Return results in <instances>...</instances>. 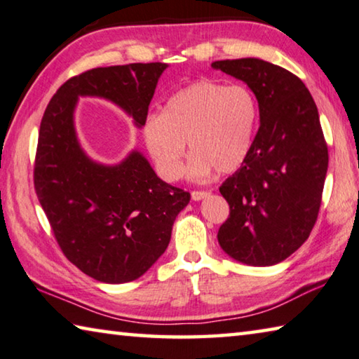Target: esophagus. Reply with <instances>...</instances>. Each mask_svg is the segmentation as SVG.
Returning a JSON list of instances; mask_svg holds the SVG:
<instances>
[{
    "label": "esophagus",
    "mask_w": 359,
    "mask_h": 359,
    "mask_svg": "<svg viewBox=\"0 0 359 359\" xmlns=\"http://www.w3.org/2000/svg\"><path fill=\"white\" fill-rule=\"evenodd\" d=\"M207 196H210V192H207V191H192V192H191L192 201H196V202L202 201V198H205Z\"/></svg>",
    "instance_id": "1"
}]
</instances>
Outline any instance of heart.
I'll return each instance as SVG.
<instances>
[{
  "mask_svg": "<svg viewBox=\"0 0 359 359\" xmlns=\"http://www.w3.org/2000/svg\"><path fill=\"white\" fill-rule=\"evenodd\" d=\"M256 122L257 102L250 89L202 79L175 92L162 114L146 117L141 138L156 173L165 181L183 175L187 141L192 152L187 176L202 180L213 170L226 175L242 167Z\"/></svg>",
  "mask_w": 359,
  "mask_h": 359,
  "instance_id": "heart-1",
  "label": "heart"
}]
</instances>
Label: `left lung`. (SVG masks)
Masks as SVG:
<instances>
[{
  "mask_svg": "<svg viewBox=\"0 0 359 359\" xmlns=\"http://www.w3.org/2000/svg\"><path fill=\"white\" fill-rule=\"evenodd\" d=\"M211 67L250 87L261 119L248 157L219 187L231 213L218 242L235 261L273 266L301 248L318 218L327 172L318 109L304 82L278 65L237 58Z\"/></svg>",
  "mask_w": 359,
  "mask_h": 359,
  "instance_id": "left-lung-1",
  "label": "left lung"
}]
</instances>
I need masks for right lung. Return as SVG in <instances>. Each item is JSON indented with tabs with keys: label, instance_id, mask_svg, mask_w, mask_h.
Returning <instances> with one entry per match:
<instances>
[{
	"label": "right lung",
	"instance_id": "1",
	"mask_svg": "<svg viewBox=\"0 0 359 359\" xmlns=\"http://www.w3.org/2000/svg\"><path fill=\"white\" fill-rule=\"evenodd\" d=\"M167 67L156 62L89 69L65 82L41 121L38 201L68 261L103 283L137 280L163 255L191 194L158 178L138 151L116 165L92 161L76 135V104L79 97L109 100L141 127Z\"/></svg>",
	"mask_w": 359,
	"mask_h": 359
}]
</instances>
